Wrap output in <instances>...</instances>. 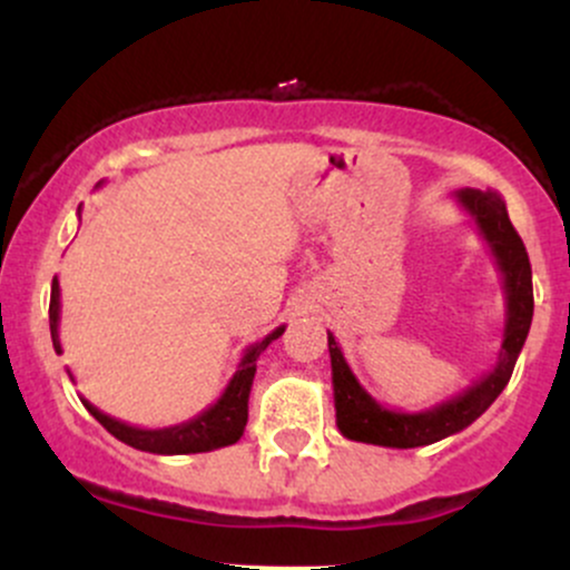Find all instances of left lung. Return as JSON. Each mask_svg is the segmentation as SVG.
<instances>
[{
    "instance_id": "left-lung-1",
    "label": "left lung",
    "mask_w": 570,
    "mask_h": 570,
    "mask_svg": "<svg viewBox=\"0 0 570 570\" xmlns=\"http://www.w3.org/2000/svg\"><path fill=\"white\" fill-rule=\"evenodd\" d=\"M453 198L458 206L472 217L482 238L499 265L503 281V299H507V318H503L501 348L495 356V364L480 381L469 385L458 396H450L448 402L434 404V407L421 412H404L383 407L377 399H372L364 385L356 381L353 370L345 362L337 340L332 332H326L332 358V389H335V412L340 434L353 442L381 444V448H423L453 436L458 431L472 426L476 417L485 412L490 404L499 399L507 389L509 377L525 345L528 330L533 322V281L528 252L522 246V238L509 222L507 203L495 189H474L463 187L455 189Z\"/></svg>"
}]
</instances>
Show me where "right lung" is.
I'll return each instance as SVG.
<instances>
[{
  "label": "right lung",
  "mask_w": 570,
  "mask_h": 570,
  "mask_svg": "<svg viewBox=\"0 0 570 570\" xmlns=\"http://www.w3.org/2000/svg\"><path fill=\"white\" fill-rule=\"evenodd\" d=\"M101 187V181H98ZM58 318H61V289H58V276L53 278V289H50V337H53L56 353H63L61 337H58ZM286 326H276L271 335L259 340V343L248 345L240 356L238 370L233 372L230 383L222 391V396L212 407H206L200 415L189 417L185 423H176V426L166 429H139L130 426V423L117 421V417L107 415L88 399H82V404L88 407L90 415L101 423L109 434L117 436L120 442L130 444V448L144 450V453H158V455H187V453H208V450L227 448L235 444L244 436L246 421H248V394H252L254 372H257V358L273 340L284 335ZM71 377V372H69ZM75 381V377H71Z\"/></svg>",
  "instance_id": "right-lung-1"
}]
</instances>
